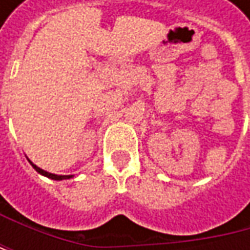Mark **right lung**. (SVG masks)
<instances>
[{"label": "right lung", "instance_id": "add662e5", "mask_svg": "<svg viewBox=\"0 0 250 250\" xmlns=\"http://www.w3.org/2000/svg\"><path fill=\"white\" fill-rule=\"evenodd\" d=\"M31 164V167L39 172V174L44 175V176H47V178H52V179H56V181H61V179H68V178H71L72 175H55V174H50V172H47V171H43V169H40L39 167H36L33 162H30Z\"/></svg>", "mask_w": 250, "mask_h": 250}]
</instances>
